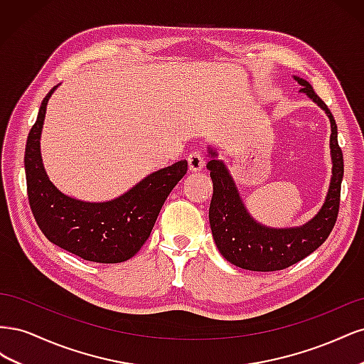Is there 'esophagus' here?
<instances>
[{
  "instance_id": "1",
  "label": "esophagus",
  "mask_w": 364,
  "mask_h": 364,
  "mask_svg": "<svg viewBox=\"0 0 364 364\" xmlns=\"http://www.w3.org/2000/svg\"><path fill=\"white\" fill-rule=\"evenodd\" d=\"M186 161H188V170L190 171H200L205 167V158L197 151L191 153Z\"/></svg>"
}]
</instances>
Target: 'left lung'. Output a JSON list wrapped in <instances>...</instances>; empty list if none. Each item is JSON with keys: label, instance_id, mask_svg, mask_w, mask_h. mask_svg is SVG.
Wrapping results in <instances>:
<instances>
[{"label": "left lung", "instance_id": "8db88e82", "mask_svg": "<svg viewBox=\"0 0 364 364\" xmlns=\"http://www.w3.org/2000/svg\"><path fill=\"white\" fill-rule=\"evenodd\" d=\"M299 83L301 92L325 111L331 123L333 174L328 194L318 213L302 226L270 228L253 218L241 199L237 183L223 159H218V151L209 146L208 156L211 158L206 168L213 179V199L209 205V225H211L215 246L223 258L237 267L253 272H273L290 267L297 261L310 255L331 232L340 203V188L343 179V153L338 147L337 124L328 106L321 100L313 86L301 77L293 75Z\"/></svg>", "mask_w": 364, "mask_h": 364}]
</instances>
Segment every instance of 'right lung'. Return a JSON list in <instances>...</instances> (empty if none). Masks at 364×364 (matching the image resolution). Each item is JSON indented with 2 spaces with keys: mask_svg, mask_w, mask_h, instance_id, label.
<instances>
[{
  "mask_svg": "<svg viewBox=\"0 0 364 364\" xmlns=\"http://www.w3.org/2000/svg\"><path fill=\"white\" fill-rule=\"evenodd\" d=\"M58 86L42 100L27 138L24 167L31 213L53 245L92 262L127 261L150 237L165 199L185 176L188 162L178 161L150 173L112 200L85 202L62 193L50 181L41 156L47 105Z\"/></svg>",
  "mask_w": 364,
  "mask_h": 364,
  "instance_id": "right-lung-1",
  "label": "right lung"
}]
</instances>
